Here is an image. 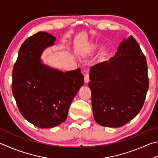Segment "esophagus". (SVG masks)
I'll return each mask as SVG.
<instances>
[{"mask_svg":"<svg viewBox=\"0 0 158 158\" xmlns=\"http://www.w3.org/2000/svg\"><path fill=\"white\" fill-rule=\"evenodd\" d=\"M84 81L85 83H88L90 79H89V74H85L84 76Z\"/></svg>","mask_w":158,"mask_h":158,"instance_id":"esophagus-1","label":"esophagus"}]
</instances>
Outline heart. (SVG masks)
<instances>
[{"label": "heart", "instance_id": "b5f03b06", "mask_svg": "<svg viewBox=\"0 0 158 158\" xmlns=\"http://www.w3.org/2000/svg\"><path fill=\"white\" fill-rule=\"evenodd\" d=\"M102 49V46L100 45H97V44H94L91 45L90 47H89L86 50L82 51L81 52V54L83 56H86L88 55V54H94V52H96L99 50Z\"/></svg>", "mask_w": 158, "mask_h": 158}]
</instances>
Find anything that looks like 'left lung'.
<instances>
[{
  "instance_id": "obj_1",
  "label": "left lung",
  "mask_w": 158,
  "mask_h": 158,
  "mask_svg": "<svg viewBox=\"0 0 158 158\" xmlns=\"http://www.w3.org/2000/svg\"><path fill=\"white\" fill-rule=\"evenodd\" d=\"M94 120L103 127L118 128L139 113L148 88L146 57L133 36L124 39L113 57L90 68Z\"/></svg>"
}]
</instances>
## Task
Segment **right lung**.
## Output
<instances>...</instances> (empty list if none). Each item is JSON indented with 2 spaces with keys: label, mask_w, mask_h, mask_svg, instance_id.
Wrapping results in <instances>:
<instances>
[{
  "label": "right lung",
  "mask_w": 158,
  "mask_h": 158,
  "mask_svg": "<svg viewBox=\"0 0 158 158\" xmlns=\"http://www.w3.org/2000/svg\"><path fill=\"white\" fill-rule=\"evenodd\" d=\"M55 40L44 31L27 38L13 68L11 90L20 113L41 128H52L65 121L71 102L84 84L80 68L64 73L40 59Z\"/></svg>",
  "instance_id": "obj_1"
}]
</instances>
